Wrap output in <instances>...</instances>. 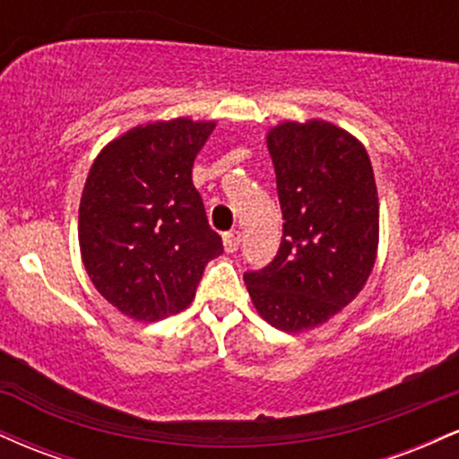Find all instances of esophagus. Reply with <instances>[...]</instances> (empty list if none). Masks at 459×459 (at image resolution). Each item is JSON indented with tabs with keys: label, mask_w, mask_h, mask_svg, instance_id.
I'll use <instances>...</instances> for the list:
<instances>
[{
	"label": "esophagus",
	"mask_w": 459,
	"mask_h": 459,
	"mask_svg": "<svg viewBox=\"0 0 459 459\" xmlns=\"http://www.w3.org/2000/svg\"><path fill=\"white\" fill-rule=\"evenodd\" d=\"M222 241H224V250L226 252H235L241 244V233L237 229L229 230V233L222 235Z\"/></svg>",
	"instance_id": "1"
}]
</instances>
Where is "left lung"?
Segmentation results:
<instances>
[{"instance_id":"1","label":"left lung","mask_w":459,"mask_h":459,"mask_svg":"<svg viewBox=\"0 0 459 459\" xmlns=\"http://www.w3.org/2000/svg\"><path fill=\"white\" fill-rule=\"evenodd\" d=\"M282 209L278 255L244 281L256 313L284 332L317 328L365 287L380 241V203L360 140L325 120L267 131Z\"/></svg>"}]
</instances>
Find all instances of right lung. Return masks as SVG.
<instances>
[{
    "mask_svg": "<svg viewBox=\"0 0 459 459\" xmlns=\"http://www.w3.org/2000/svg\"><path fill=\"white\" fill-rule=\"evenodd\" d=\"M213 120L138 125L103 146L79 203L82 261L97 291L135 321L192 304L204 265L222 255L192 183Z\"/></svg>",
    "mask_w": 459,
    "mask_h": 459,
    "instance_id": "add662e5",
    "label": "right lung"
}]
</instances>
